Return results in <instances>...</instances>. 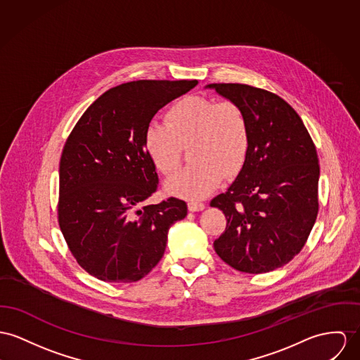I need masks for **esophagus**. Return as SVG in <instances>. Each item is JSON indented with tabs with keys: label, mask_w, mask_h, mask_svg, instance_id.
<instances>
[{
	"label": "esophagus",
	"mask_w": 360,
	"mask_h": 360,
	"mask_svg": "<svg viewBox=\"0 0 360 360\" xmlns=\"http://www.w3.org/2000/svg\"><path fill=\"white\" fill-rule=\"evenodd\" d=\"M188 208H189V211H192V212H198V211H202L204 208H205V204L204 202H201V201H189L188 202Z\"/></svg>",
	"instance_id": "obj_1"
}]
</instances>
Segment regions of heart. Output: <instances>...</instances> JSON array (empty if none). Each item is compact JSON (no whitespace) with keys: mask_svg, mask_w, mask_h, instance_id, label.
Returning a JSON list of instances; mask_svg holds the SVG:
<instances>
[{"mask_svg":"<svg viewBox=\"0 0 360 360\" xmlns=\"http://www.w3.org/2000/svg\"><path fill=\"white\" fill-rule=\"evenodd\" d=\"M166 124L150 123L143 146L155 167L167 176L182 165L184 148H191L194 165L166 184L169 194L202 198L212 193L223 175L231 178L244 166L249 148L248 120L233 101L189 94L165 115Z\"/></svg>","mask_w":360,"mask_h":360,"instance_id":"obj_1","label":"heart"}]
</instances>
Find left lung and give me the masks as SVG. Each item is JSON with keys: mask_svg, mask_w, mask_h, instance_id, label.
<instances>
[{"mask_svg": "<svg viewBox=\"0 0 360 360\" xmlns=\"http://www.w3.org/2000/svg\"><path fill=\"white\" fill-rule=\"evenodd\" d=\"M248 120L245 163L211 201L226 230L215 252L233 269L262 274L289 263L304 247L318 215L319 160L302 117L279 96L241 83H211Z\"/></svg>", "mask_w": 360, "mask_h": 360, "instance_id": "left-lung-1", "label": "left lung"}]
</instances>
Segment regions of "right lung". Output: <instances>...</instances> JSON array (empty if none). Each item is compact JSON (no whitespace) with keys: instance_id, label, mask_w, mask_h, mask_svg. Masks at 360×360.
Wrapping results in <instances>:
<instances>
[{"instance_id":"obj_1","label":"right lung","mask_w":360,"mask_h":360,"mask_svg":"<svg viewBox=\"0 0 360 360\" xmlns=\"http://www.w3.org/2000/svg\"><path fill=\"white\" fill-rule=\"evenodd\" d=\"M197 81L112 87L82 115L60 159L58 224L74 257L105 282H136L163 257L169 227L188 215L169 197L145 205L159 178L143 146L152 117Z\"/></svg>"}]
</instances>
